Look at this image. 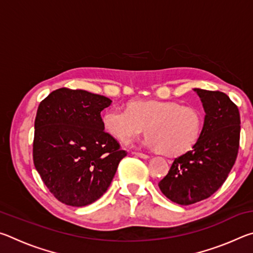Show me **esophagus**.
I'll list each match as a JSON object with an SVG mask.
<instances>
[{"label": "esophagus", "instance_id": "1", "mask_svg": "<svg viewBox=\"0 0 253 253\" xmlns=\"http://www.w3.org/2000/svg\"><path fill=\"white\" fill-rule=\"evenodd\" d=\"M134 154L135 156H137V157H140V158H144V160H147V158H149V156L147 155V154H144V153H139V152H135V153H132Z\"/></svg>", "mask_w": 253, "mask_h": 253}]
</instances>
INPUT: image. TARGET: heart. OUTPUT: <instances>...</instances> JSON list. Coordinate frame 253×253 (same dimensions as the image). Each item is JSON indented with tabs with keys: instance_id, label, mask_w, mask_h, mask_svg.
<instances>
[{
	"instance_id": "b5f03b06",
	"label": "heart",
	"mask_w": 253,
	"mask_h": 253,
	"mask_svg": "<svg viewBox=\"0 0 253 253\" xmlns=\"http://www.w3.org/2000/svg\"><path fill=\"white\" fill-rule=\"evenodd\" d=\"M102 122L106 130L123 143H129L146 128L149 134L143 140L145 146L176 156L194 146L202 130L203 117L195 107L175 101L146 100L134 102L128 110L113 107Z\"/></svg>"
}]
</instances>
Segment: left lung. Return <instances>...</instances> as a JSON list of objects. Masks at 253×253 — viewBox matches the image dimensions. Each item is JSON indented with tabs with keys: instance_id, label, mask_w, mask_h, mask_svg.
<instances>
[{
	"instance_id": "8db88e82",
	"label": "left lung",
	"mask_w": 253,
	"mask_h": 253,
	"mask_svg": "<svg viewBox=\"0 0 253 253\" xmlns=\"http://www.w3.org/2000/svg\"><path fill=\"white\" fill-rule=\"evenodd\" d=\"M205 116L191 151L173 161L160 181L162 193L172 202L190 205L211 196L222 186L237 160L240 113L228 95L194 88Z\"/></svg>"
}]
</instances>
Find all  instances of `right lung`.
Wrapping results in <instances>:
<instances>
[{
  "label": "right lung",
  "instance_id": "right-lung-1",
  "mask_svg": "<svg viewBox=\"0 0 253 253\" xmlns=\"http://www.w3.org/2000/svg\"><path fill=\"white\" fill-rule=\"evenodd\" d=\"M109 98L60 88L42 100L34 122L33 162L60 202L84 207L108 190L127 155L106 132L100 113Z\"/></svg>",
  "mask_w": 253,
  "mask_h": 253
}]
</instances>
